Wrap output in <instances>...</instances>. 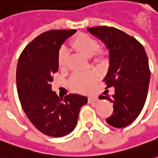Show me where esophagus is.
Wrapping results in <instances>:
<instances>
[{
	"instance_id": "obj_1",
	"label": "esophagus",
	"mask_w": 158,
	"mask_h": 158,
	"mask_svg": "<svg viewBox=\"0 0 158 158\" xmlns=\"http://www.w3.org/2000/svg\"><path fill=\"white\" fill-rule=\"evenodd\" d=\"M98 100V97H95V96H92V97L88 98V102L89 103H93V102H97Z\"/></svg>"
}]
</instances>
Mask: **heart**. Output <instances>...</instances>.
<instances>
[{"label": "heart", "instance_id": "b5f03b06", "mask_svg": "<svg viewBox=\"0 0 158 158\" xmlns=\"http://www.w3.org/2000/svg\"><path fill=\"white\" fill-rule=\"evenodd\" d=\"M70 45L74 51L85 56L93 58L95 62H102L106 59L107 52L106 48L98 46L97 40L89 34L83 33L76 34L71 40ZM67 52L64 49L60 50L57 58V62L60 68H65L67 63ZM97 79V75L93 72L76 73L69 79V85L75 92L86 93L92 90Z\"/></svg>", "mask_w": 158, "mask_h": 158}]
</instances>
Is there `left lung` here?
Segmentation results:
<instances>
[{"label":"left lung","instance_id":"obj_1","mask_svg":"<svg viewBox=\"0 0 158 158\" xmlns=\"http://www.w3.org/2000/svg\"><path fill=\"white\" fill-rule=\"evenodd\" d=\"M87 30L101 40L110 52V66L104 82L106 88H115V93L111 98L99 97L113 103V112L106 122L124 128L138 118L146 100L151 77L146 52L138 40L115 27L101 26Z\"/></svg>","mask_w":158,"mask_h":158}]
</instances>
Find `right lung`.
<instances>
[{"instance_id": "obj_1", "label": "right lung", "mask_w": 158, "mask_h": 158, "mask_svg": "<svg viewBox=\"0 0 158 158\" xmlns=\"http://www.w3.org/2000/svg\"><path fill=\"white\" fill-rule=\"evenodd\" d=\"M75 29L49 30L40 34L20 53L16 84L20 105L35 128L43 134L60 138L75 128L81 106L87 98L68 94L64 98L52 91V75L58 72L61 44Z\"/></svg>"}]
</instances>
